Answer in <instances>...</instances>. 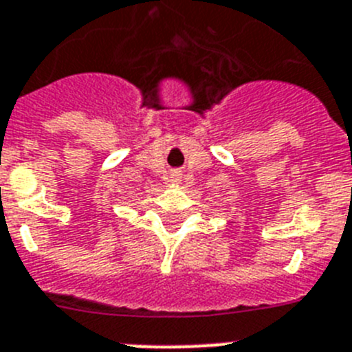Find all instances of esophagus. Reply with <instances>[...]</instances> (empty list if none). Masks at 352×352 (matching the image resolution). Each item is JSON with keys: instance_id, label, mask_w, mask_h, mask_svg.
<instances>
[{"instance_id": "esophagus-1", "label": "esophagus", "mask_w": 352, "mask_h": 352, "mask_svg": "<svg viewBox=\"0 0 352 352\" xmlns=\"http://www.w3.org/2000/svg\"><path fill=\"white\" fill-rule=\"evenodd\" d=\"M170 176H173V182L174 183H179L182 182V170H173V174H170Z\"/></svg>"}]
</instances>
